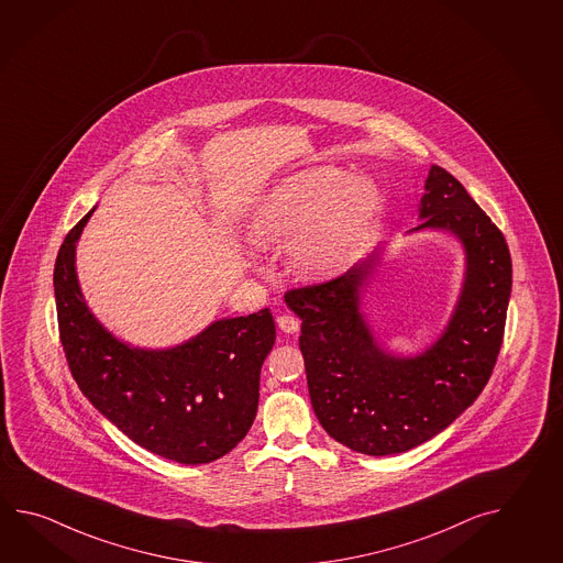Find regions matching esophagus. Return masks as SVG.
Wrapping results in <instances>:
<instances>
[{
  "label": "esophagus",
  "mask_w": 563,
  "mask_h": 563,
  "mask_svg": "<svg viewBox=\"0 0 563 563\" xmlns=\"http://www.w3.org/2000/svg\"><path fill=\"white\" fill-rule=\"evenodd\" d=\"M276 324H278V329L283 331V333L295 334L299 333L300 322L299 319H295V317H290V314H280L278 319H276Z\"/></svg>",
  "instance_id": "34e87169"
}]
</instances>
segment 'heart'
I'll use <instances>...</instances> for the list:
<instances>
[{
  "label": "heart",
  "instance_id": "heart-1",
  "mask_svg": "<svg viewBox=\"0 0 563 563\" xmlns=\"http://www.w3.org/2000/svg\"><path fill=\"white\" fill-rule=\"evenodd\" d=\"M380 207L379 186L371 178L314 166L264 198L249 236L264 246H290V268L305 280H322L355 263Z\"/></svg>",
  "mask_w": 563,
  "mask_h": 563
}]
</instances>
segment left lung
Listing matches in <instances>:
<instances>
[{"label":"left lung","instance_id":"1","mask_svg":"<svg viewBox=\"0 0 563 563\" xmlns=\"http://www.w3.org/2000/svg\"><path fill=\"white\" fill-rule=\"evenodd\" d=\"M419 220L409 232H449L465 253L448 327L419 355L383 349L361 309L383 244L343 276L285 295L302 321L299 346L314 415L334 441L365 455L405 453L448 429L479 397L504 341L511 256L501 230L441 166H431L424 180Z\"/></svg>","mask_w":563,"mask_h":563}]
</instances>
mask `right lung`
Segmentation results:
<instances>
[{
    "mask_svg": "<svg viewBox=\"0 0 563 563\" xmlns=\"http://www.w3.org/2000/svg\"><path fill=\"white\" fill-rule=\"evenodd\" d=\"M93 210L69 230L54 268L59 341L74 379L150 453L184 465L220 460L253 427L261 367L275 344L271 310L210 322L170 349L120 341L93 317L76 273V246Z\"/></svg>",
    "mask_w": 563,
    "mask_h": 563,
    "instance_id": "right-lung-1",
    "label": "right lung"
}]
</instances>
